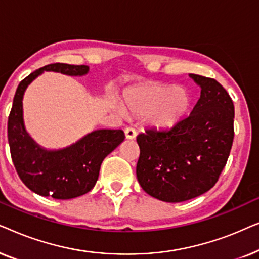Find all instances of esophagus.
I'll list each match as a JSON object with an SVG mask.
<instances>
[{
    "label": "esophagus",
    "mask_w": 259,
    "mask_h": 259,
    "mask_svg": "<svg viewBox=\"0 0 259 259\" xmlns=\"http://www.w3.org/2000/svg\"><path fill=\"white\" fill-rule=\"evenodd\" d=\"M125 136L127 139H134V138L137 137L136 130L132 128V127H127V128L125 130Z\"/></svg>",
    "instance_id": "34e87169"
}]
</instances>
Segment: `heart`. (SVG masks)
I'll list each match as a JSON object with an SVG mask.
<instances>
[{"instance_id": "1", "label": "heart", "mask_w": 259, "mask_h": 259, "mask_svg": "<svg viewBox=\"0 0 259 259\" xmlns=\"http://www.w3.org/2000/svg\"><path fill=\"white\" fill-rule=\"evenodd\" d=\"M190 106V95L182 87L151 84L131 91L126 97V107L136 114H145L148 125L157 128H171L185 115Z\"/></svg>"}]
</instances>
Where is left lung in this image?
<instances>
[{
  "mask_svg": "<svg viewBox=\"0 0 259 259\" xmlns=\"http://www.w3.org/2000/svg\"><path fill=\"white\" fill-rule=\"evenodd\" d=\"M189 76L201 88L190 115L172 128L137 137L138 182L166 203L192 199L213 187L232 147L235 107L228 92L214 79Z\"/></svg>",
  "mask_w": 259,
  "mask_h": 259,
  "instance_id": "obj_1",
  "label": "left lung"
}]
</instances>
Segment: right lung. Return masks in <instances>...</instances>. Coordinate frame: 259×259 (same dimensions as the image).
<instances>
[{
  "instance_id": "right-lung-1",
  "label": "right lung",
  "mask_w": 259,
  "mask_h": 259,
  "mask_svg": "<svg viewBox=\"0 0 259 259\" xmlns=\"http://www.w3.org/2000/svg\"><path fill=\"white\" fill-rule=\"evenodd\" d=\"M44 72L83 76L86 65L52 63L36 69L21 81L8 119L10 153L24 185L42 197L72 199L93 189L104 159L125 139L121 130H95L69 146L49 150L37 144L27 132L23 119V97L28 86Z\"/></svg>"
}]
</instances>
